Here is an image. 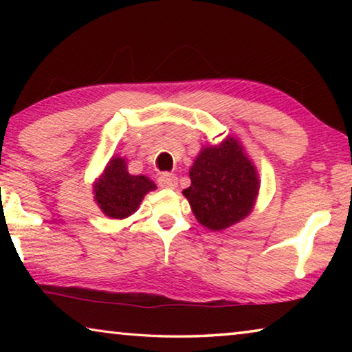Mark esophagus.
Segmentation results:
<instances>
[{
  "instance_id": "34e87169",
  "label": "esophagus",
  "mask_w": 352,
  "mask_h": 352,
  "mask_svg": "<svg viewBox=\"0 0 352 352\" xmlns=\"http://www.w3.org/2000/svg\"><path fill=\"white\" fill-rule=\"evenodd\" d=\"M158 184L160 188L163 189H175L177 188V177L174 174H169V172H164L158 177Z\"/></svg>"
}]
</instances>
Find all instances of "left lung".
Segmentation results:
<instances>
[{
  "instance_id": "left-lung-1",
  "label": "left lung",
  "mask_w": 352,
  "mask_h": 352,
  "mask_svg": "<svg viewBox=\"0 0 352 352\" xmlns=\"http://www.w3.org/2000/svg\"><path fill=\"white\" fill-rule=\"evenodd\" d=\"M189 178L190 186L183 195L197 222L211 231L226 230L248 217L259 195L258 170L234 136L216 146H201Z\"/></svg>"
}]
</instances>
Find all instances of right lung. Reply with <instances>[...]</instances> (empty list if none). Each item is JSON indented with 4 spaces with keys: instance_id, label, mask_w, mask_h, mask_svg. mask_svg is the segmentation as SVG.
Wrapping results in <instances>:
<instances>
[{
    "instance_id": "add662e5",
    "label": "right lung",
    "mask_w": 352,
    "mask_h": 352,
    "mask_svg": "<svg viewBox=\"0 0 352 352\" xmlns=\"http://www.w3.org/2000/svg\"><path fill=\"white\" fill-rule=\"evenodd\" d=\"M157 189L147 175L129 174L126 158L113 155L93 183L94 201L107 217L122 220L138 210L144 195Z\"/></svg>"
}]
</instances>
